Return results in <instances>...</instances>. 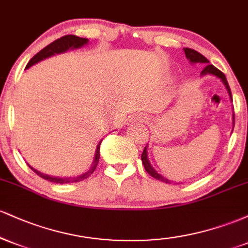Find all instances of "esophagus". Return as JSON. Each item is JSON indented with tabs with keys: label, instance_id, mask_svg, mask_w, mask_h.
Wrapping results in <instances>:
<instances>
[{
	"label": "esophagus",
	"instance_id": "esophagus-1",
	"mask_svg": "<svg viewBox=\"0 0 248 248\" xmlns=\"http://www.w3.org/2000/svg\"><path fill=\"white\" fill-rule=\"evenodd\" d=\"M134 121H139V122H146L148 120V116L146 114H136L133 116Z\"/></svg>",
	"mask_w": 248,
	"mask_h": 248
}]
</instances>
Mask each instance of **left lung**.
I'll use <instances>...</instances> for the list:
<instances>
[{
  "label": "left lung",
  "mask_w": 248,
  "mask_h": 248,
  "mask_svg": "<svg viewBox=\"0 0 248 248\" xmlns=\"http://www.w3.org/2000/svg\"><path fill=\"white\" fill-rule=\"evenodd\" d=\"M183 50H184V52H186V56L187 61L191 62V64H196V62L205 64V67H204V70L201 72V76L202 77L207 76V75H211V76H215L216 78L220 79L221 82H223V84L225 85V88H226L227 93H229L230 99H231V101H232L231 90H230L229 82H227L226 77H225L224 73L221 72V71H219L217 67L213 66L212 64H210V62L207 61V59L203 55H201V53H199L198 51H196V50H193V49H189V47H184ZM232 121H233V128H234V114L232 115ZM232 132H233V129H232ZM141 160H142V163H143L146 171L149 173V175L152 176V177L158 179V181H161V182H164V183H171V181H169V179L164 177V176H162L161 173H158L155 169H154L152 164H150L149 158H148V144H147L146 147H144L143 153H142V155H141Z\"/></svg>",
  "instance_id": "left-lung-1"
}]
</instances>
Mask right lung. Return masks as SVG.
<instances>
[{"label": "right lung", "instance_id": "add662e5", "mask_svg": "<svg viewBox=\"0 0 248 248\" xmlns=\"http://www.w3.org/2000/svg\"><path fill=\"white\" fill-rule=\"evenodd\" d=\"M87 43H88L87 38H80V37L75 36V35H66L64 37H61V38L56 39L55 42H52L51 44L47 45V46H45L44 49H42L41 51H39L37 55L33 56L32 58L30 59V62H28L25 70H28L29 67L32 66V65H35V64H37V62L43 61V59H46V58H49V57H52L55 55H59V53H64L69 50L79 49V47L86 45ZM101 141L102 140L99 141L98 146H96L94 158H93V162H92V164H91L90 169H88L87 171H85L84 173H81V175L75 176V177H55V176H50V175H46V173H43L41 171H38V170H36L35 168H32L31 166H29V167L31 168V170H33V172H36L37 175L41 176L42 178L46 179V181L53 182V183L62 184V183H73V182L82 181V179L87 178L91 173H93V171L95 170L96 166H98L99 158H100Z\"/></svg>", "mask_w": 248, "mask_h": 248}]
</instances>
